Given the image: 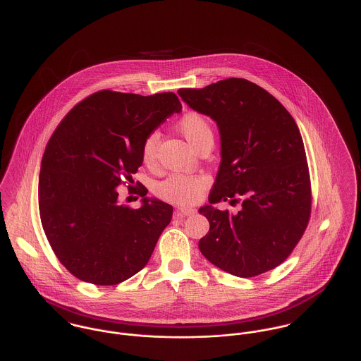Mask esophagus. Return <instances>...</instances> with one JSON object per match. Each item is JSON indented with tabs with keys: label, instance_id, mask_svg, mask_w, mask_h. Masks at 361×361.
Returning a JSON list of instances; mask_svg holds the SVG:
<instances>
[{
	"label": "esophagus",
	"instance_id": "esophagus-1",
	"mask_svg": "<svg viewBox=\"0 0 361 361\" xmlns=\"http://www.w3.org/2000/svg\"><path fill=\"white\" fill-rule=\"evenodd\" d=\"M195 214V209L193 208H178L175 215L178 218H183V216H189V215H193Z\"/></svg>",
	"mask_w": 361,
	"mask_h": 361
}]
</instances>
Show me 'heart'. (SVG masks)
<instances>
[{"mask_svg": "<svg viewBox=\"0 0 361 361\" xmlns=\"http://www.w3.org/2000/svg\"><path fill=\"white\" fill-rule=\"evenodd\" d=\"M176 128L196 149H202L206 143L212 142L214 137L208 121L196 111L185 112L176 122ZM158 140L159 135L157 132L149 133L143 140L142 159L146 165H153L157 159ZM206 186V176L173 173L157 186V195L164 200L186 206L196 203L202 197Z\"/></svg>", "mask_w": 361, "mask_h": 361, "instance_id": "b5f03b06", "label": "heart"}]
</instances>
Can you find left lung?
<instances>
[{"instance_id":"8db88e82","label":"left lung","mask_w":361,"mask_h":361,"mask_svg":"<svg viewBox=\"0 0 361 361\" xmlns=\"http://www.w3.org/2000/svg\"><path fill=\"white\" fill-rule=\"evenodd\" d=\"M178 93L219 128L222 159L208 202H242L238 214L199 209L209 222L200 252L240 278L274 269L290 256L311 215L309 164L295 119L272 94L242 78Z\"/></svg>"}]
</instances>
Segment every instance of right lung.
Wrapping results in <instances>:
<instances>
[{
  "mask_svg": "<svg viewBox=\"0 0 361 361\" xmlns=\"http://www.w3.org/2000/svg\"><path fill=\"white\" fill-rule=\"evenodd\" d=\"M182 104L175 93L140 96L100 90L76 104L47 143L39 179L42 225L54 255L78 279L109 286L149 262L173 208L145 197L119 203L116 188L135 189L145 137ZM135 193V192H133Z\"/></svg>",
  "mask_w": 361,
  "mask_h": 361,
  "instance_id": "add662e5",
  "label": "right lung"
}]
</instances>
